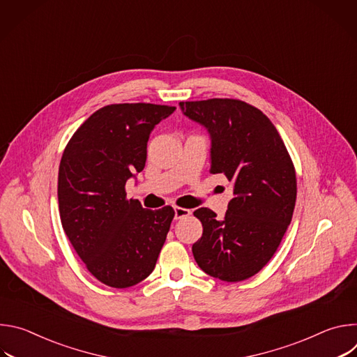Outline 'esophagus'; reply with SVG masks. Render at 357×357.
Segmentation results:
<instances>
[{
	"label": "esophagus",
	"mask_w": 357,
	"mask_h": 357,
	"mask_svg": "<svg viewBox=\"0 0 357 357\" xmlns=\"http://www.w3.org/2000/svg\"><path fill=\"white\" fill-rule=\"evenodd\" d=\"M175 220H179V219H183L186 216L190 215V211L189 209H185V208H179V206H175Z\"/></svg>",
	"instance_id": "esophagus-1"
}]
</instances>
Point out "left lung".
<instances>
[{
  "instance_id": "left-lung-1",
  "label": "left lung",
  "mask_w": 357,
  "mask_h": 357,
  "mask_svg": "<svg viewBox=\"0 0 357 357\" xmlns=\"http://www.w3.org/2000/svg\"><path fill=\"white\" fill-rule=\"evenodd\" d=\"M182 113L211 135V172L233 183L223 219L200 208L202 237L192 245L211 277L237 282L257 274L274 256L296 200L294 164L270 119L241 100L181 101Z\"/></svg>"
}]
</instances>
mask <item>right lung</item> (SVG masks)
Returning <instances> with one entry per match:
<instances>
[{
    "label": "right lung",
    "mask_w": 357,
    "mask_h": 357,
    "mask_svg": "<svg viewBox=\"0 0 357 357\" xmlns=\"http://www.w3.org/2000/svg\"><path fill=\"white\" fill-rule=\"evenodd\" d=\"M175 107L124 103L93 113L68 142L59 167L63 230L87 270L113 288L132 287L155 268L175 212L127 199L126 183L145 167L154 127Z\"/></svg>",
    "instance_id": "right-lung-1"
}]
</instances>
